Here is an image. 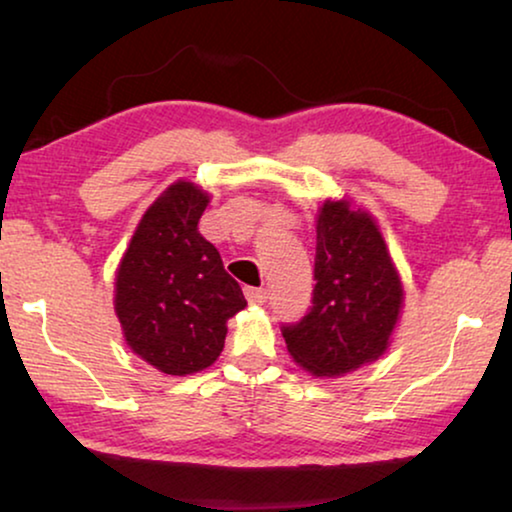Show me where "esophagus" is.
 Instances as JSON below:
<instances>
[{"label": "esophagus", "mask_w": 512, "mask_h": 512, "mask_svg": "<svg viewBox=\"0 0 512 512\" xmlns=\"http://www.w3.org/2000/svg\"><path fill=\"white\" fill-rule=\"evenodd\" d=\"M244 296H247V300L251 305H263L265 300H268V291L265 289H254V286H247L244 289Z\"/></svg>", "instance_id": "obj_1"}]
</instances>
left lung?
<instances>
[{
  "label": "left lung",
  "mask_w": 512,
  "mask_h": 512,
  "mask_svg": "<svg viewBox=\"0 0 512 512\" xmlns=\"http://www.w3.org/2000/svg\"><path fill=\"white\" fill-rule=\"evenodd\" d=\"M312 307L284 326L291 359L314 377H342L380 359L403 312V282L382 230L349 198L317 212Z\"/></svg>",
  "instance_id": "1"
}]
</instances>
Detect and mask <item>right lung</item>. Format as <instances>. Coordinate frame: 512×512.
I'll use <instances>...</instances> for the list:
<instances>
[{
    "instance_id": "right-lung-1",
    "label": "right lung",
    "mask_w": 512,
    "mask_h": 512,
    "mask_svg": "<svg viewBox=\"0 0 512 512\" xmlns=\"http://www.w3.org/2000/svg\"><path fill=\"white\" fill-rule=\"evenodd\" d=\"M207 191L179 179L146 209L118 263L114 310L125 345L165 375H193L223 352L228 319L247 307L240 284L200 235Z\"/></svg>"
}]
</instances>
